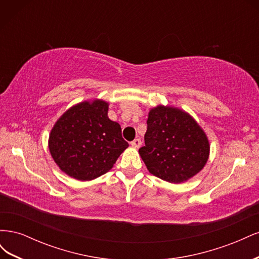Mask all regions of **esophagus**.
I'll use <instances>...</instances> for the list:
<instances>
[{
	"mask_svg": "<svg viewBox=\"0 0 259 259\" xmlns=\"http://www.w3.org/2000/svg\"><path fill=\"white\" fill-rule=\"evenodd\" d=\"M131 145H132V147H133V148L138 149V148L140 147V145H142V140H140L139 138H136V139L133 140V142L131 143Z\"/></svg>",
	"mask_w": 259,
	"mask_h": 259,
	"instance_id": "obj_1",
	"label": "esophagus"
}]
</instances>
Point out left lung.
I'll return each mask as SVG.
<instances>
[{
    "label": "left lung",
    "mask_w": 259,
    "mask_h": 259,
    "mask_svg": "<svg viewBox=\"0 0 259 259\" xmlns=\"http://www.w3.org/2000/svg\"><path fill=\"white\" fill-rule=\"evenodd\" d=\"M147 125L145 146L139 154L152 175L180 184L205 166L208 139L189 113L175 107L158 106L149 111Z\"/></svg>",
    "instance_id": "8db88e82"
}]
</instances>
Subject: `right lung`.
Segmentation results:
<instances>
[{
	"label": "right lung",
	"mask_w": 259,
	"mask_h": 259,
	"mask_svg": "<svg viewBox=\"0 0 259 259\" xmlns=\"http://www.w3.org/2000/svg\"><path fill=\"white\" fill-rule=\"evenodd\" d=\"M109 104L95 99L62 114L51 131L49 149L58 167L77 180H92L113 167L128 147L119 123L108 117Z\"/></svg>",
	"instance_id": "1"
}]
</instances>
